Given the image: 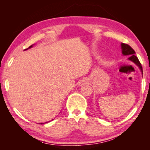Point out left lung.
I'll return each mask as SVG.
<instances>
[{
    "label": "left lung",
    "instance_id": "left-lung-1",
    "mask_svg": "<svg viewBox=\"0 0 150 150\" xmlns=\"http://www.w3.org/2000/svg\"><path fill=\"white\" fill-rule=\"evenodd\" d=\"M121 48H122V53L124 55H129L130 57L128 58L129 60L133 62L136 65L138 66V67L140 69L142 73L143 74V70H142V66L141 65L140 62H139V60L135 55V51H134L130 45L126 44H124V43H122L121 44Z\"/></svg>",
    "mask_w": 150,
    "mask_h": 150
}]
</instances>
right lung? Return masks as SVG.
I'll return each mask as SVG.
<instances>
[{
  "instance_id": "obj_1",
  "label": "right lung",
  "mask_w": 150,
  "mask_h": 150,
  "mask_svg": "<svg viewBox=\"0 0 150 150\" xmlns=\"http://www.w3.org/2000/svg\"><path fill=\"white\" fill-rule=\"evenodd\" d=\"M32 45H30V47H29L28 48H31V47H32ZM28 48H27V49H26V50H28ZM45 123H47V122H45ZM41 124H42V123H41Z\"/></svg>"
}]
</instances>
